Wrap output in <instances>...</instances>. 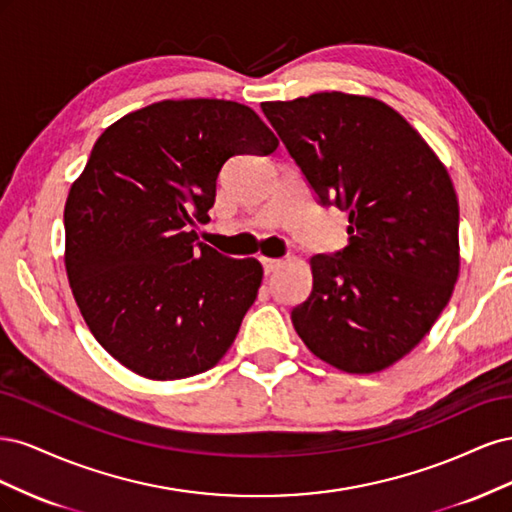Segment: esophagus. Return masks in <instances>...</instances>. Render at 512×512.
<instances>
[{
  "label": "esophagus",
  "instance_id": "obj_1",
  "mask_svg": "<svg viewBox=\"0 0 512 512\" xmlns=\"http://www.w3.org/2000/svg\"><path fill=\"white\" fill-rule=\"evenodd\" d=\"M258 260L262 262V269H265V273H273V271H277V269H280V267L284 265V260H282V258H269V256H260Z\"/></svg>",
  "mask_w": 512,
  "mask_h": 512
}]
</instances>
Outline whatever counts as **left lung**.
<instances>
[{
	"mask_svg": "<svg viewBox=\"0 0 512 512\" xmlns=\"http://www.w3.org/2000/svg\"><path fill=\"white\" fill-rule=\"evenodd\" d=\"M322 205L348 211V245L309 260L292 324L348 374L397 363L429 333L459 277V203L444 164L395 108L322 91L262 102Z\"/></svg>",
	"mask_w": 512,
	"mask_h": 512,
	"instance_id": "left-lung-1",
	"label": "left lung"
}]
</instances>
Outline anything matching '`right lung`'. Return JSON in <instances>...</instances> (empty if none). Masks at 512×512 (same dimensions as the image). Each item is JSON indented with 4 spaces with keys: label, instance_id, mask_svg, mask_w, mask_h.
Wrapping results in <instances>:
<instances>
[{
    "label": "right lung",
    "instance_id": "1",
    "mask_svg": "<svg viewBox=\"0 0 512 512\" xmlns=\"http://www.w3.org/2000/svg\"><path fill=\"white\" fill-rule=\"evenodd\" d=\"M280 145L250 106L162 100L108 126L66 209V273L98 344L134 374H203L235 342L262 265L196 243L215 181L237 153Z\"/></svg>",
    "mask_w": 512,
    "mask_h": 512
}]
</instances>
